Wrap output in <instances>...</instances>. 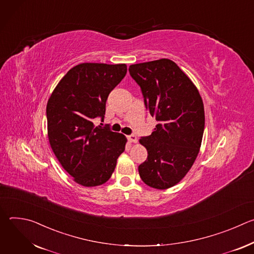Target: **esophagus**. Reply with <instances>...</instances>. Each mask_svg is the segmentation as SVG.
Listing matches in <instances>:
<instances>
[{"label": "esophagus", "instance_id": "1", "mask_svg": "<svg viewBox=\"0 0 254 254\" xmlns=\"http://www.w3.org/2000/svg\"><path fill=\"white\" fill-rule=\"evenodd\" d=\"M127 139H128V141H129V142H133V143L137 142V137H136L134 134L128 135V136H127Z\"/></svg>", "mask_w": 254, "mask_h": 254}]
</instances>
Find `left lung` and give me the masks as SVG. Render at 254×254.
Returning a JSON list of instances; mask_svg holds the SVG:
<instances>
[{"label":"left lung","mask_w":254,"mask_h":254,"mask_svg":"<svg viewBox=\"0 0 254 254\" xmlns=\"http://www.w3.org/2000/svg\"><path fill=\"white\" fill-rule=\"evenodd\" d=\"M128 71L158 123L151 135L139 139L148 151L147 161L138 166L140 179L152 188L169 189L187 175L199 154L205 126L202 97L170 59L132 64Z\"/></svg>","instance_id":"left-lung-1"}]
</instances>
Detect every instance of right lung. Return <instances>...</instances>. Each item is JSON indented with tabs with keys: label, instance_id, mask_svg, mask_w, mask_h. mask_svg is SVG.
Wrapping results in <instances>:
<instances>
[{
	"label": "right lung",
	"instance_id": "right-lung-1",
	"mask_svg": "<svg viewBox=\"0 0 254 254\" xmlns=\"http://www.w3.org/2000/svg\"><path fill=\"white\" fill-rule=\"evenodd\" d=\"M126 64L81 63L71 68L51 93L46 107L50 147L73 181L84 187L112 177L127 137L92 120L104 118L111 91L127 74Z\"/></svg>",
	"mask_w": 254,
	"mask_h": 254
}]
</instances>
